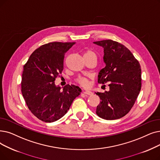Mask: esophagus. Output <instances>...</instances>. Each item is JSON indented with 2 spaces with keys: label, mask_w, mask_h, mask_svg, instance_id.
Wrapping results in <instances>:
<instances>
[{
  "label": "esophagus",
  "mask_w": 160,
  "mask_h": 160,
  "mask_svg": "<svg viewBox=\"0 0 160 160\" xmlns=\"http://www.w3.org/2000/svg\"><path fill=\"white\" fill-rule=\"evenodd\" d=\"M84 93L86 95H92L93 94L92 92H91L90 91H85V92H84Z\"/></svg>",
  "instance_id": "obj_1"
}]
</instances>
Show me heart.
I'll use <instances>...</instances> for the list:
<instances>
[{"label":"heart","mask_w":160,"mask_h":160,"mask_svg":"<svg viewBox=\"0 0 160 160\" xmlns=\"http://www.w3.org/2000/svg\"><path fill=\"white\" fill-rule=\"evenodd\" d=\"M84 58L86 61L89 60L90 59H97V55L96 53L91 50H87L84 53ZM76 81L77 82L78 84H80L82 86H88L89 84V82L88 79L83 76H79L76 78Z\"/></svg>","instance_id":"b5f03b06"}]
</instances>
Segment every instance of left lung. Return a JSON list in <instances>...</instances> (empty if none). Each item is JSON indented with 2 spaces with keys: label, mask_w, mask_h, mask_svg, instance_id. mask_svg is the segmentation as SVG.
Here are the masks:
<instances>
[{
  "label": "left lung",
  "mask_w": 160,
  "mask_h": 160,
  "mask_svg": "<svg viewBox=\"0 0 160 160\" xmlns=\"http://www.w3.org/2000/svg\"><path fill=\"white\" fill-rule=\"evenodd\" d=\"M104 48L106 66L99 72L98 83H108L110 90L97 92L101 102L96 114L102 119L112 120L126 115L133 107L141 88V69L129 50L112 40L94 42Z\"/></svg>",
  "instance_id": "8db88e82"
}]
</instances>
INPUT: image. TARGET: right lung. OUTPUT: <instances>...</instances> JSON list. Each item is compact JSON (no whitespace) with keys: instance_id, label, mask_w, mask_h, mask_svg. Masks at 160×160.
<instances>
[{"instance_id":"1","label":"right lung","mask_w":160,"mask_h":160,"mask_svg":"<svg viewBox=\"0 0 160 160\" xmlns=\"http://www.w3.org/2000/svg\"><path fill=\"white\" fill-rule=\"evenodd\" d=\"M74 44L53 42L41 46L23 66L22 93L31 112L42 121L60 119L82 92L78 86L68 84L61 91L54 82L63 70L65 53Z\"/></svg>"}]
</instances>
